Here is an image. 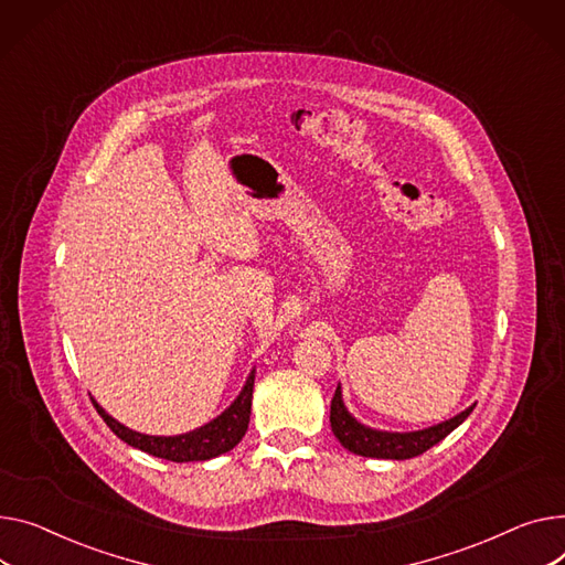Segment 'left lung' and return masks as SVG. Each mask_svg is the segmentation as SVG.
<instances>
[{
    "label": "left lung",
    "mask_w": 565,
    "mask_h": 565,
    "mask_svg": "<svg viewBox=\"0 0 565 565\" xmlns=\"http://www.w3.org/2000/svg\"><path fill=\"white\" fill-rule=\"evenodd\" d=\"M475 404H470L466 411L457 413L455 418L443 420L438 425H431V427H425L418 431H386V429L367 427L361 420H356L348 411V406L343 402V388H341V384H338L333 399H331L329 423H331V431L338 438V443H341L345 449H350L352 455L370 457V459L404 461V459H413V457L427 452L429 447L440 443L447 434H452L470 416Z\"/></svg>",
    "instance_id": "obj_1"
}]
</instances>
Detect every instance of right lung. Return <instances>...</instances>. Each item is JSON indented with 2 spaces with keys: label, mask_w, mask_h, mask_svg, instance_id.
<instances>
[{
  "label": "right lung",
  "mask_w": 565,
  "mask_h": 565,
  "mask_svg": "<svg viewBox=\"0 0 565 565\" xmlns=\"http://www.w3.org/2000/svg\"><path fill=\"white\" fill-rule=\"evenodd\" d=\"M254 372L256 370H252L247 374V380H245L238 397L227 408H224L217 418H213L211 423H206L193 431L177 434V436H149V434L134 431V429L125 427L122 423H118L113 416H108V413L95 399H93V404L113 434H116L120 440H125L127 445L142 449V452H147V455L168 459L174 463L209 461L224 452H230V449H234L243 440L247 425H249V413H252Z\"/></svg>",
  "instance_id": "add662e5"
}]
</instances>
